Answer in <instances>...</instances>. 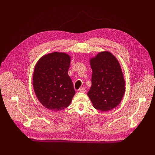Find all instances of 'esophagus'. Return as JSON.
I'll return each instance as SVG.
<instances>
[{
  "mask_svg": "<svg viewBox=\"0 0 155 155\" xmlns=\"http://www.w3.org/2000/svg\"><path fill=\"white\" fill-rule=\"evenodd\" d=\"M78 91L80 92H82V93H84L85 92V87H82L78 89Z\"/></svg>",
  "mask_w": 155,
  "mask_h": 155,
  "instance_id": "1",
  "label": "esophagus"
}]
</instances>
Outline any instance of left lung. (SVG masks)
<instances>
[{"label": "left lung", "mask_w": 155, "mask_h": 155, "mask_svg": "<svg viewBox=\"0 0 155 155\" xmlns=\"http://www.w3.org/2000/svg\"><path fill=\"white\" fill-rule=\"evenodd\" d=\"M92 85L87 93L95 109L105 112L116 107L124 95L125 80L120 63L109 51L90 59Z\"/></svg>", "instance_id": "1"}]
</instances>
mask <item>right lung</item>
Wrapping results in <instances>:
<instances>
[{
    "instance_id": "obj_1",
    "label": "right lung",
    "mask_w": 155,
    "mask_h": 155,
    "mask_svg": "<svg viewBox=\"0 0 155 155\" xmlns=\"http://www.w3.org/2000/svg\"><path fill=\"white\" fill-rule=\"evenodd\" d=\"M69 54L54 51L45 54L34 70L32 85L38 101L45 107L59 111L68 107L75 91L68 74Z\"/></svg>"
}]
</instances>
